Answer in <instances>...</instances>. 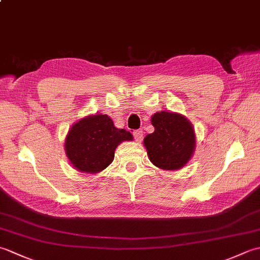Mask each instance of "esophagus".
<instances>
[{"label": "esophagus", "instance_id": "1", "mask_svg": "<svg viewBox=\"0 0 260 260\" xmlns=\"http://www.w3.org/2000/svg\"><path fill=\"white\" fill-rule=\"evenodd\" d=\"M133 136H134V140L136 142H142L143 140V131L142 129H137L133 132Z\"/></svg>", "mask_w": 260, "mask_h": 260}]
</instances>
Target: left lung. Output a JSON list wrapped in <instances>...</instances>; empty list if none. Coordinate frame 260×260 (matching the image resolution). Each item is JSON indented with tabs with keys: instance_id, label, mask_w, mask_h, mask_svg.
<instances>
[{
	"instance_id": "obj_1",
	"label": "left lung",
	"mask_w": 260,
	"mask_h": 260,
	"mask_svg": "<svg viewBox=\"0 0 260 260\" xmlns=\"http://www.w3.org/2000/svg\"><path fill=\"white\" fill-rule=\"evenodd\" d=\"M154 132L144 139L151 162L163 170H178L191 158L196 146L192 125L185 117L170 112L152 116Z\"/></svg>"
}]
</instances>
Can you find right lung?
Here are the masks:
<instances>
[{
  "label": "right lung",
  "instance_id": "obj_1",
  "mask_svg": "<svg viewBox=\"0 0 260 260\" xmlns=\"http://www.w3.org/2000/svg\"><path fill=\"white\" fill-rule=\"evenodd\" d=\"M132 140L129 132L116 128L107 115H93L71 127L64 143L66 154L80 172L97 173L113 162L119 143Z\"/></svg>",
  "mask_w": 260,
  "mask_h": 260
}]
</instances>
